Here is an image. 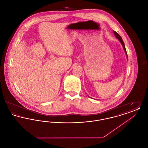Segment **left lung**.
Masks as SVG:
<instances>
[{
    "label": "left lung",
    "instance_id": "left-lung-1",
    "mask_svg": "<svg viewBox=\"0 0 148 148\" xmlns=\"http://www.w3.org/2000/svg\"><path fill=\"white\" fill-rule=\"evenodd\" d=\"M114 34L115 35V37L119 40L120 42H121V45H122V46H123V49L124 50V51H125V54H126V56H127V58L128 59V58H127V50H126V49H125V44H124V42H123V39H122V38H121V37L115 31H114Z\"/></svg>",
    "mask_w": 148,
    "mask_h": 148
}]
</instances>
